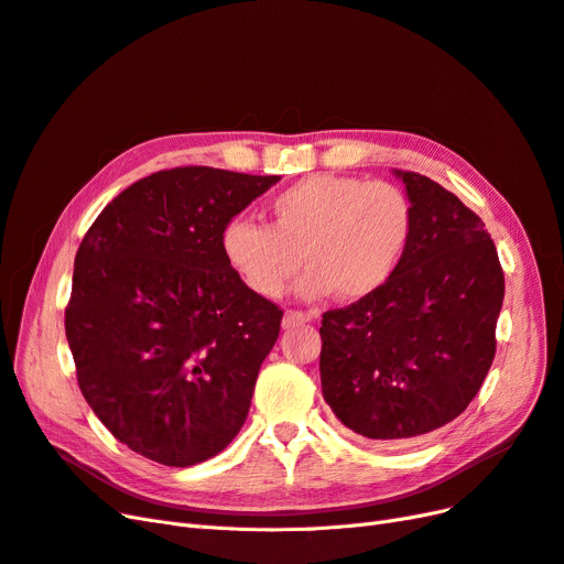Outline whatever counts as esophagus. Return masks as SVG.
Segmentation results:
<instances>
[{"mask_svg": "<svg viewBox=\"0 0 564 564\" xmlns=\"http://www.w3.org/2000/svg\"><path fill=\"white\" fill-rule=\"evenodd\" d=\"M313 315L311 313H303V311H286L284 317H282V327L284 329H294V327H301V324L311 322Z\"/></svg>", "mask_w": 564, "mask_h": 564, "instance_id": "esophagus-1", "label": "esophagus"}]
</instances>
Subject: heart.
I'll return each mask as SVG.
<instances>
[{
  "mask_svg": "<svg viewBox=\"0 0 564 564\" xmlns=\"http://www.w3.org/2000/svg\"><path fill=\"white\" fill-rule=\"evenodd\" d=\"M414 235V202L400 185L315 174L268 202V226L228 220L220 251L237 280L263 299L282 296L305 265V299L365 301L398 275Z\"/></svg>",
  "mask_w": 564,
  "mask_h": 564,
  "instance_id": "1",
  "label": "heart"
}]
</instances>
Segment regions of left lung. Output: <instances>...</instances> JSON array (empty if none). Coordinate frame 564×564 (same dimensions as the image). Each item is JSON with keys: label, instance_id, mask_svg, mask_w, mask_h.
<instances>
[{"label": "left lung", "instance_id": "obj_1", "mask_svg": "<svg viewBox=\"0 0 564 564\" xmlns=\"http://www.w3.org/2000/svg\"><path fill=\"white\" fill-rule=\"evenodd\" d=\"M416 235L379 294L322 315L324 402L377 442L421 437L454 421L497 352L503 270L482 218L454 193L400 172Z\"/></svg>", "mask_w": 564, "mask_h": 564}]
</instances>
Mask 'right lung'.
<instances>
[{
    "label": "right lung",
    "instance_id": "add662e5",
    "mask_svg": "<svg viewBox=\"0 0 564 564\" xmlns=\"http://www.w3.org/2000/svg\"><path fill=\"white\" fill-rule=\"evenodd\" d=\"M278 181L164 169L84 235L65 336L84 400L135 454L187 468L240 433L284 313L237 280L220 232Z\"/></svg>",
    "mask_w": 564,
    "mask_h": 564
}]
</instances>
